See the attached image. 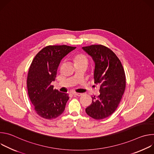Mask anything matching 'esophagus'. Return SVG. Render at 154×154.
I'll return each mask as SVG.
<instances>
[{"instance_id":"1","label":"esophagus","mask_w":154,"mask_h":154,"mask_svg":"<svg viewBox=\"0 0 154 154\" xmlns=\"http://www.w3.org/2000/svg\"><path fill=\"white\" fill-rule=\"evenodd\" d=\"M72 94L74 96H81L82 95V93H72Z\"/></svg>"}]
</instances>
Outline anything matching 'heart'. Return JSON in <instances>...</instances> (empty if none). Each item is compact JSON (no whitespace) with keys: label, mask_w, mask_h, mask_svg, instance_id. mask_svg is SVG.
I'll return each instance as SVG.
<instances>
[{"label":"heart","mask_w":154,"mask_h":154,"mask_svg":"<svg viewBox=\"0 0 154 154\" xmlns=\"http://www.w3.org/2000/svg\"><path fill=\"white\" fill-rule=\"evenodd\" d=\"M75 64H82L85 63L87 64L88 63V59L84 55L82 54H78L74 56L73 58Z\"/></svg>","instance_id":"1"}]
</instances>
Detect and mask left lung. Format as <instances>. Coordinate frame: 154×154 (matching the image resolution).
Instances as JSON below:
<instances>
[{"label":"left lung","mask_w":154,"mask_h":154,"mask_svg":"<svg viewBox=\"0 0 154 154\" xmlns=\"http://www.w3.org/2000/svg\"><path fill=\"white\" fill-rule=\"evenodd\" d=\"M94 62V83L99 85L100 94L92 96V103L85 111L95 119H102L116 110L125 88V75L116 54L102 45L83 47Z\"/></svg>","instance_id":"obj_1"}]
</instances>
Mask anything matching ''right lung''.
Listing matches in <instances>:
<instances>
[{
	"label": "right lung",
	"instance_id": "add662e5",
	"mask_svg": "<svg viewBox=\"0 0 154 154\" xmlns=\"http://www.w3.org/2000/svg\"><path fill=\"white\" fill-rule=\"evenodd\" d=\"M75 48L66 45L46 46L31 63L27 80L28 94L35 112L43 118H56L64 110L69 96L54 89L51 83L55 80L61 60Z\"/></svg>",
	"mask_w": 154,
	"mask_h": 154
}]
</instances>
